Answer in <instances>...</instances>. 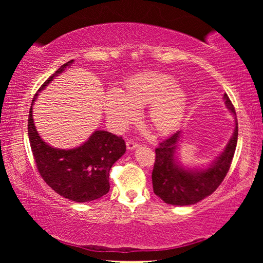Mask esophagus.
I'll list each match as a JSON object with an SVG mask.
<instances>
[{
	"instance_id": "esophagus-1",
	"label": "esophagus",
	"mask_w": 263,
	"mask_h": 263,
	"mask_svg": "<svg viewBox=\"0 0 263 263\" xmlns=\"http://www.w3.org/2000/svg\"><path fill=\"white\" fill-rule=\"evenodd\" d=\"M138 147H139V145H138L137 142L131 141V140L126 141V148H127L128 151H133V149H136V148H138Z\"/></svg>"
}]
</instances>
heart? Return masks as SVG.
<instances>
[{
    "label": "heart",
    "mask_w": 263,
    "mask_h": 263,
    "mask_svg": "<svg viewBox=\"0 0 263 263\" xmlns=\"http://www.w3.org/2000/svg\"><path fill=\"white\" fill-rule=\"evenodd\" d=\"M147 105V126L157 136H169L183 122L188 94L171 75L141 72L128 78L121 92L111 90L103 101L106 118L116 131H124L136 123L138 110Z\"/></svg>",
    "instance_id": "1"
}]
</instances>
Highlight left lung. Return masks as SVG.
I'll return each instance as SVG.
<instances>
[{
    "label": "left lung",
    "instance_id": "left-lung-1",
    "mask_svg": "<svg viewBox=\"0 0 263 263\" xmlns=\"http://www.w3.org/2000/svg\"><path fill=\"white\" fill-rule=\"evenodd\" d=\"M226 108L234 117V130L222 152L206 167H190L181 162L179 151L182 131H177L155 148L152 173L154 194L172 205H193L210 196L228 174L237 147V115L228 94H224Z\"/></svg>",
    "mask_w": 263,
    "mask_h": 263
}]
</instances>
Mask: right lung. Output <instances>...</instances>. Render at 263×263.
<instances>
[{"label":"right lung","instance_id":"1","mask_svg":"<svg viewBox=\"0 0 263 263\" xmlns=\"http://www.w3.org/2000/svg\"><path fill=\"white\" fill-rule=\"evenodd\" d=\"M73 62L74 60H70L62 65L39 88L31 104L28 133L34 161L44 181L62 197L86 203L109 193V172L125 153L126 146L122 137L103 130L94 131L83 144L69 149L53 147L39 136L32 115L34 102L39 92L69 68Z\"/></svg>","mask_w":263,"mask_h":263}]
</instances>
